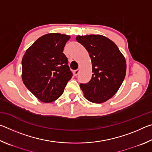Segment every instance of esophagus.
<instances>
[{"mask_svg":"<svg viewBox=\"0 0 152 152\" xmlns=\"http://www.w3.org/2000/svg\"><path fill=\"white\" fill-rule=\"evenodd\" d=\"M80 69H77V70H74V76H77V75H78V74L80 73Z\"/></svg>","mask_w":152,"mask_h":152,"instance_id":"obj_1","label":"esophagus"}]
</instances>
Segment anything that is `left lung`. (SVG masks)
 I'll return each instance as SVG.
<instances>
[{
	"label": "left lung",
	"mask_w": 152,
	"mask_h": 152,
	"mask_svg": "<svg viewBox=\"0 0 152 152\" xmlns=\"http://www.w3.org/2000/svg\"><path fill=\"white\" fill-rule=\"evenodd\" d=\"M76 40L88 51L92 75L88 82L80 86L86 99L102 103L113 97L120 88L126 74L124 56L114 42L100 35H78Z\"/></svg>",
	"instance_id": "1"
}]
</instances>
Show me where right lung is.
I'll return each mask as SVG.
<instances>
[{
  "instance_id": "right-lung-1",
  "label": "right lung",
  "mask_w": 152,
  "mask_h": 152,
  "mask_svg": "<svg viewBox=\"0 0 152 152\" xmlns=\"http://www.w3.org/2000/svg\"><path fill=\"white\" fill-rule=\"evenodd\" d=\"M70 38L60 33L43 35L27 49L23 57V82L43 102L58 99L73 76L63 53Z\"/></svg>"
}]
</instances>
